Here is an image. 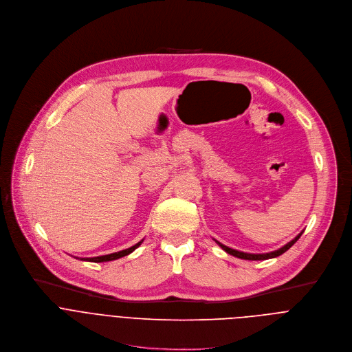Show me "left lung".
Segmentation results:
<instances>
[{
    "label": "left lung",
    "mask_w": 352,
    "mask_h": 352,
    "mask_svg": "<svg viewBox=\"0 0 352 352\" xmlns=\"http://www.w3.org/2000/svg\"><path fill=\"white\" fill-rule=\"evenodd\" d=\"M301 237V234H298L293 241H290L289 244H286L285 247H282L280 250H277V251H273V252H269V254H245V252H240V251H236V250H232V248H229V247H226V245H223V244H221L219 241H217L228 254H230V255H233V256H237V258H241V259H250V261H261V259H269V258H274V256H278V255H282V254H285L290 247H293L294 244H296V241L298 240Z\"/></svg>",
    "instance_id": "left-lung-1"
}]
</instances>
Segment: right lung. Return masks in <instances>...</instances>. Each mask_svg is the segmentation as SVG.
Listing matches in <instances>:
<instances>
[{"instance_id":"add662e5","label":"right lung","mask_w":352,"mask_h":352,"mask_svg":"<svg viewBox=\"0 0 352 352\" xmlns=\"http://www.w3.org/2000/svg\"><path fill=\"white\" fill-rule=\"evenodd\" d=\"M143 243V240L134 244L133 247L127 248V250H122L119 252H113V254H109V255H102V256H96V258H85V261H89V262H108V261H113V259H118V258H122L124 255H129L130 252H133L140 244Z\"/></svg>"}]
</instances>
